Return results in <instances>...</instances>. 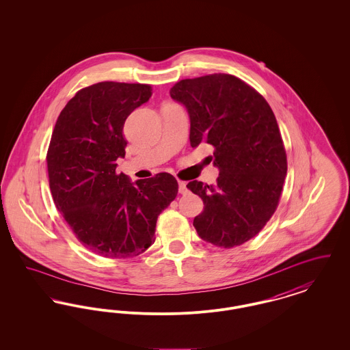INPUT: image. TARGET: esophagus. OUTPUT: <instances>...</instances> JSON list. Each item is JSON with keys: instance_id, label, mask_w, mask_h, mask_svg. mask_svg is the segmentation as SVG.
I'll return each mask as SVG.
<instances>
[{"instance_id": "esophagus-1", "label": "esophagus", "mask_w": 350, "mask_h": 350, "mask_svg": "<svg viewBox=\"0 0 350 350\" xmlns=\"http://www.w3.org/2000/svg\"><path fill=\"white\" fill-rule=\"evenodd\" d=\"M178 191H180L181 194H186V193H187L186 183H183V181H178Z\"/></svg>"}]
</instances>
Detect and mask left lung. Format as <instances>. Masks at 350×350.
Returning <instances> with one entry per match:
<instances>
[{
	"mask_svg": "<svg viewBox=\"0 0 350 350\" xmlns=\"http://www.w3.org/2000/svg\"><path fill=\"white\" fill-rule=\"evenodd\" d=\"M169 93L187 110L190 146L210 144L219 169L214 185H186L204 204L193 226L217 247L240 245L262 230L281 197L287 160L274 113L258 92L226 73L181 80Z\"/></svg>",
	"mask_w": 350,
	"mask_h": 350,
	"instance_id": "8db88e82",
	"label": "left lung"
}]
</instances>
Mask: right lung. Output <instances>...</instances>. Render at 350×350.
I'll return each mask as SVG.
<instances>
[{
    "label": "right lung",
    "mask_w": 350,
    "mask_h": 350,
    "mask_svg": "<svg viewBox=\"0 0 350 350\" xmlns=\"http://www.w3.org/2000/svg\"><path fill=\"white\" fill-rule=\"evenodd\" d=\"M150 85L103 81L83 88L56 120L47 167L59 213L88 248L127 258L154 243L160 213L178 191L169 173L133 183L117 172L127 140V117L152 96Z\"/></svg>",
    "instance_id": "add662e5"
}]
</instances>
